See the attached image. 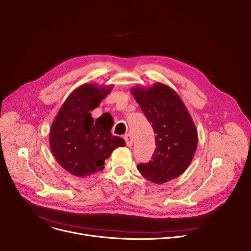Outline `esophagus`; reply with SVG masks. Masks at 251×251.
Returning <instances> with one entry per match:
<instances>
[{
    "instance_id": "1",
    "label": "esophagus",
    "mask_w": 251,
    "mask_h": 251,
    "mask_svg": "<svg viewBox=\"0 0 251 251\" xmlns=\"http://www.w3.org/2000/svg\"><path fill=\"white\" fill-rule=\"evenodd\" d=\"M124 139L126 141V144L128 147H131L133 145V138H132V135L131 134H126L124 136Z\"/></svg>"
}]
</instances>
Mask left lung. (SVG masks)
Returning a JSON list of instances; mask_svg holds the SVG:
<instances>
[{
  "label": "left lung",
  "instance_id": "obj_1",
  "mask_svg": "<svg viewBox=\"0 0 251 251\" xmlns=\"http://www.w3.org/2000/svg\"><path fill=\"white\" fill-rule=\"evenodd\" d=\"M131 93L155 133L156 148L151 160L137 170L148 180L163 183L189 168L198 145V131L180 97L169 86H137Z\"/></svg>",
  "mask_w": 251,
  "mask_h": 251
}]
</instances>
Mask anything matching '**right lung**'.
Masks as SVG:
<instances>
[{"label":"right lung","mask_w":251,"mask_h":251,"mask_svg":"<svg viewBox=\"0 0 251 251\" xmlns=\"http://www.w3.org/2000/svg\"><path fill=\"white\" fill-rule=\"evenodd\" d=\"M113 86L83 83L65 100L50 128V149L66 172L85 177L104 169L105 160L116 148L125 146L123 138L114 136L111 128L99 119L96 109Z\"/></svg>","instance_id":"1"}]
</instances>
